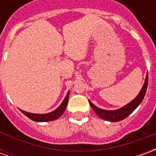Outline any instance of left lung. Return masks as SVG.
<instances>
[{
    "label": "left lung",
    "instance_id": "obj_1",
    "mask_svg": "<svg viewBox=\"0 0 156 156\" xmlns=\"http://www.w3.org/2000/svg\"><path fill=\"white\" fill-rule=\"evenodd\" d=\"M147 86L148 73L146 74V78H145L144 85H143V87L141 88L140 92L138 94L137 97L134 99H133L130 103H129L128 105L122 107L119 109H117V110H105V109H102V108H99L97 106H95L90 101H89V105L92 107V108L94 109V111L97 114L98 117L101 118L102 119L110 121V122H118V121H120L125 119V118H127L135 108H137L139 105H140L142 100L144 99V95H145V93H146V90H147Z\"/></svg>",
    "mask_w": 156,
    "mask_h": 156
}]
</instances>
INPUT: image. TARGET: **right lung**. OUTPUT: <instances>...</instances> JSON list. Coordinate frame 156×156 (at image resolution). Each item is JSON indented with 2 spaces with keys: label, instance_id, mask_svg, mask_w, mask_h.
<instances>
[{
  "label": "right lung",
  "instance_id": "right-lung-1",
  "mask_svg": "<svg viewBox=\"0 0 156 156\" xmlns=\"http://www.w3.org/2000/svg\"><path fill=\"white\" fill-rule=\"evenodd\" d=\"M68 98H69V91L68 92V94H67L66 97L63 99V101L62 102L60 106L58 108H56L54 111L51 112V113H48V114H42V115H40V114H32V113L23 111L22 109H20V110L27 117H28L30 119L37 121V122H47V121L55 120V119H57L60 117L63 114V112L65 111L66 107L68 105Z\"/></svg>",
  "mask_w": 156,
  "mask_h": 156
}]
</instances>
